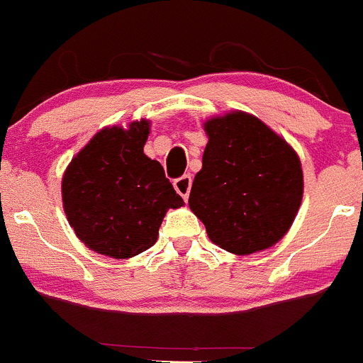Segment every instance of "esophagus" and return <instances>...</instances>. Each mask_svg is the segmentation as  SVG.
Returning <instances> with one entry per match:
<instances>
[{"label": "esophagus", "instance_id": "34e87169", "mask_svg": "<svg viewBox=\"0 0 363 363\" xmlns=\"http://www.w3.org/2000/svg\"><path fill=\"white\" fill-rule=\"evenodd\" d=\"M191 187H192L191 174H184V176H179L178 179H174L176 192H178V194L185 199V201H187L189 192H191Z\"/></svg>", "mask_w": 363, "mask_h": 363}]
</instances>
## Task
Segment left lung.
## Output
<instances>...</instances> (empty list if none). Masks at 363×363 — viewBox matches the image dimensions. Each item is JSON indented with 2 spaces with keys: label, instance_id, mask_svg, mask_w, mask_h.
Returning <instances> with one entry per match:
<instances>
[{
  "label": "left lung",
  "instance_id": "left-lung-1",
  "mask_svg": "<svg viewBox=\"0 0 363 363\" xmlns=\"http://www.w3.org/2000/svg\"><path fill=\"white\" fill-rule=\"evenodd\" d=\"M208 144L189 206L208 239L235 255L274 246L298 216L303 171L298 153L258 117L230 112L205 123Z\"/></svg>",
  "mask_w": 363,
  "mask_h": 363
}]
</instances>
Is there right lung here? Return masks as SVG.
Instances as JSON below:
<instances>
[{
  "mask_svg": "<svg viewBox=\"0 0 363 363\" xmlns=\"http://www.w3.org/2000/svg\"><path fill=\"white\" fill-rule=\"evenodd\" d=\"M150 121L103 128L67 165L62 203L76 237L110 258H132L158 239L169 208L184 205L160 162L144 155Z\"/></svg>",
  "mask_w": 363,
  "mask_h": 363,
  "instance_id": "right-lung-1",
  "label": "right lung"
}]
</instances>
